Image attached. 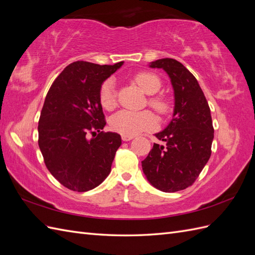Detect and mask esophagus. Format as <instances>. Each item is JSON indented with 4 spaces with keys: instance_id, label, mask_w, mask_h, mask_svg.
Returning <instances> with one entry per match:
<instances>
[{
    "instance_id": "esophagus-1",
    "label": "esophagus",
    "mask_w": 255,
    "mask_h": 255,
    "mask_svg": "<svg viewBox=\"0 0 255 255\" xmlns=\"http://www.w3.org/2000/svg\"><path fill=\"white\" fill-rule=\"evenodd\" d=\"M121 138H122V140H123V141H129V140H132V139H133V136L122 135V136H121Z\"/></svg>"
}]
</instances>
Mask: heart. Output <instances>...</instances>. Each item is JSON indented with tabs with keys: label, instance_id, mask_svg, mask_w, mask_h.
I'll use <instances>...</instances> for the list:
<instances>
[{
	"label": "heart",
	"instance_id": "obj_1",
	"mask_svg": "<svg viewBox=\"0 0 255 255\" xmlns=\"http://www.w3.org/2000/svg\"><path fill=\"white\" fill-rule=\"evenodd\" d=\"M135 83L146 95H150L148 98V105L155 111L157 114L164 116L169 110L170 104L168 100L161 96L154 94L159 90L161 86L160 79L156 74L149 71H141L135 74ZM100 104L106 111H113L117 105V97L115 91V83L112 79L106 80L99 91ZM111 128L121 135L135 136L145 130L153 129L156 127L157 121L155 116L149 111L143 112H128L121 111L115 114L111 118Z\"/></svg>",
	"mask_w": 255,
	"mask_h": 255
}]
</instances>
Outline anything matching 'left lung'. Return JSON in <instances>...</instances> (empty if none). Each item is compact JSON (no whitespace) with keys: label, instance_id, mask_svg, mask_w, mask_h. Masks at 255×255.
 <instances>
[{"label":"left lung","instance_id":"1","mask_svg":"<svg viewBox=\"0 0 255 255\" xmlns=\"http://www.w3.org/2000/svg\"><path fill=\"white\" fill-rule=\"evenodd\" d=\"M150 67L161 68L168 73L175 102L171 122L155 134L166 144L154 143L141 166L154 187L174 192L191 186L211 157L214 139L211 110L197 79L180 61L163 58L152 61Z\"/></svg>","mask_w":255,"mask_h":255}]
</instances>
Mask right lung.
<instances>
[{
    "mask_svg": "<svg viewBox=\"0 0 255 255\" xmlns=\"http://www.w3.org/2000/svg\"><path fill=\"white\" fill-rule=\"evenodd\" d=\"M122 64L74 61L53 82L45 97L38 123V144L48 170L68 189H94L111 172L121 137L101 130L106 121L99 91Z\"/></svg>",
    "mask_w": 255,
    "mask_h": 255,
    "instance_id": "add662e5",
    "label": "right lung"
}]
</instances>
